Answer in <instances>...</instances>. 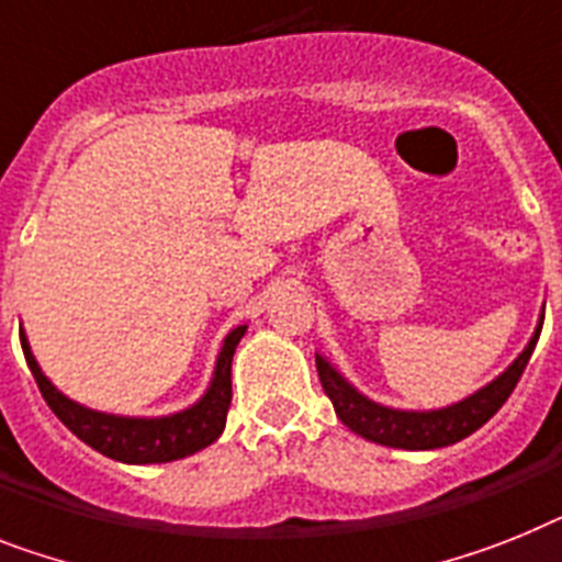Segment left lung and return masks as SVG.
I'll return each mask as SVG.
<instances>
[{"mask_svg": "<svg viewBox=\"0 0 562 562\" xmlns=\"http://www.w3.org/2000/svg\"><path fill=\"white\" fill-rule=\"evenodd\" d=\"M540 330L542 315L535 327V336L528 338L526 350L497 379H491L485 387L474 391L471 396L459 398L448 407H437V411H402V407L373 402L370 396L356 391L353 384L347 382L322 353H315V368H318L324 393L330 396L333 407H336V416L353 434L375 445L402 448V451H434V448H448L459 439L471 437L474 430H480L491 416L497 414L505 405V398L512 396V391L520 382L522 370L535 353Z\"/></svg>", "mask_w": 562, "mask_h": 562, "instance_id": "obj_1", "label": "left lung"}]
</instances>
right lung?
<instances>
[{"label":"right lung","mask_w":562,"mask_h":562,"mask_svg":"<svg viewBox=\"0 0 562 562\" xmlns=\"http://www.w3.org/2000/svg\"><path fill=\"white\" fill-rule=\"evenodd\" d=\"M244 333H247V324L226 333L206 393L194 405L169 416H120L74 402L42 373L40 361L31 353L25 330H20V338L22 353L40 384L42 396L74 437L125 465H155V462L192 457L224 434L226 411L232 402V356Z\"/></svg>","instance_id":"right-lung-1"}]
</instances>
